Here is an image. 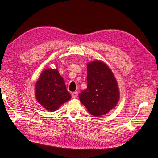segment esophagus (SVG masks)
I'll list each match as a JSON object with an SVG mask.
<instances>
[{"label": "esophagus", "mask_w": 158, "mask_h": 158, "mask_svg": "<svg viewBox=\"0 0 158 158\" xmlns=\"http://www.w3.org/2000/svg\"><path fill=\"white\" fill-rule=\"evenodd\" d=\"M77 97H78V92L77 91L73 92V94H72V98L73 99H75V98H77Z\"/></svg>", "instance_id": "esophagus-1"}]
</instances>
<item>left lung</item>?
I'll list each match as a JSON object with an SVG mask.
<instances>
[{
  "label": "left lung",
  "mask_w": 158,
  "mask_h": 158,
  "mask_svg": "<svg viewBox=\"0 0 158 158\" xmlns=\"http://www.w3.org/2000/svg\"><path fill=\"white\" fill-rule=\"evenodd\" d=\"M87 89L79 93L81 102L95 116L107 114L116 106L120 93L113 73L105 63L95 60L87 65Z\"/></svg>",
  "instance_id": "8db88e82"
}]
</instances>
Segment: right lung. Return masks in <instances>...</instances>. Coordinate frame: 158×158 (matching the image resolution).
<instances>
[{
    "mask_svg": "<svg viewBox=\"0 0 158 158\" xmlns=\"http://www.w3.org/2000/svg\"><path fill=\"white\" fill-rule=\"evenodd\" d=\"M35 98L44 109L51 112L56 111L71 98L57 69H46L42 72L35 84Z\"/></svg>",
    "mask_w": 158,
    "mask_h": 158,
    "instance_id": "add662e5",
    "label": "right lung"
}]
</instances>
